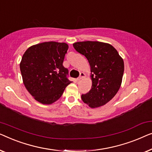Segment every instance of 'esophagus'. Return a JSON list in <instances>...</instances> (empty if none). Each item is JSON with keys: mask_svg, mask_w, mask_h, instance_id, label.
<instances>
[{"mask_svg": "<svg viewBox=\"0 0 152 152\" xmlns=\"http://www.w3.org/2000/svg\"><path fill=\"white\" fill-rule=\"evenodd\" d=\"M85 77V74L84 73H80V76H79V77L78 78H77V80H80L81 79H83V78Z\"/></svg>", "mask_w": 152, "mask_h": 152, "instance_id": "1", "label": "esophagus"}]
</instances>
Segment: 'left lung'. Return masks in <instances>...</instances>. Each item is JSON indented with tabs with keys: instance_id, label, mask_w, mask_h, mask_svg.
Instances as JSON below:
<instances>
[{
	"instance_id": "obj_1",
	"label": "left lung",
	"mask_w": 152,
	"mask_h": 152,
	"mask_svg": "<svg viewBox=\"0 0 152 152\" xmlns=\"http://www.w3.org/2000/svg\"><path fill=\"white\" fill-rule=\"evenodd\" d=\"M75 50L84 55L91 68V89L82 94L83 101L91 108L102 106L112 100L121 85L124 62L117 50L108 43L98 41L77 42Z\"/></svg>"
}]
</instances>
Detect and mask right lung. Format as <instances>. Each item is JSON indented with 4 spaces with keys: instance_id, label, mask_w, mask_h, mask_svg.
Instances as JSON below:
<instances>
[{
    "instance_id": "right-lung-1",
    "label": "right lung",
    "mask_w": 152,
    "mask_h": 152,
    "mask_svg": "<svg viewBox=\"0 0 152 152\" xmlns=\"http://www.w3.org/2000/svg\"><path fill=\"white\" fill-rule=\"evenodd\" d=\"M67 44L45 42L29 48L20 63L23 83L34 99L50 104L58 100L72 82L63 65Z\"/></svg>"
}]
</instances>
